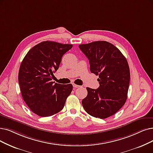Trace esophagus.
<instances>
[{
    "mask_svg": "<svg viewBox=\"0 0 153 153\" xmlns=\"http://www.w3.org/2000/svg\"><path fill=\"white\" fill-rule=\"evenodd\" d=\"M73 87H75V88H78V87H80V86H79V85H76V84H75V83L73 84Z\"/></svg>",
    "mask_w": 153,
    "mask_h": 153,
    "instance_id": "obj_1",
    "label": "esophagus"
}]
</instances>
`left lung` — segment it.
<instances>
[{
	"instance_id": "8db88e82",
	"label": "left lung",
	"mask_w": 153,
	"mask_h": 153,
	"mask_svg": "<svg viewBox=\"0 0 153 153\" xmlns=\"http://www.w3.org/2000/svg\"><path fill=\"white\" fill-rule=\"evenodd\" d=\"M89 60L90 71L95 75L100 86L87 87V96L82 105L94 117L106 119L118 112L126 102L130 82L127 61L117 48L105 41L79 45Z\"/></svg>"
}]
</instances>
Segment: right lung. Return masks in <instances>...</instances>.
<instances>
[{
  "label": "right lung",
  "mask_w": 153,
  "mask_h": 153,
  "mask_svg": "<svg viewBox=\"0 0 153 153\" xmlns=\"http://www.w3.org/2000/svg\"><path fill=\"white\" fill-rule=\"evenodd\" d=\"M72 45L42 41L27 52L21 64L18 80L24 101L41 117L60 112L73 90L71 84L52 82L63 54Z\"/></svg>",
  "instance_id": "right-lung-1"
}]
</instances>
